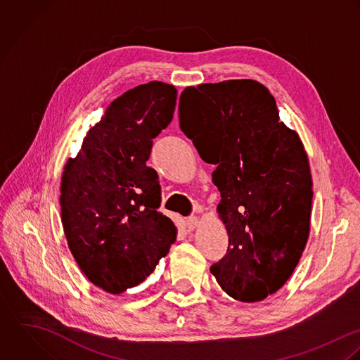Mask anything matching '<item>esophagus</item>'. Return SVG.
<instances>
[{"mask_svg":"<svg viewBox=\"0 0 360 360\" xmlns=\"http://www.w3.org/2000/svg\"><path fill=\"white\" fill-rule=\"evenodd\" d=\"M198 225H199V218H198V217L191 216L186 218V226H188V231H193Z\"/></svg>","mask_w":360,"mask_h":360,"instance_id":"esophagus-1","label":"esophagus"}]
</instances>
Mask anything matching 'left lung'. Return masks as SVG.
Instances as JSON below:
<instances>
[{"mask_svg":"<svg viewBox=\"0 0 360 360\" xmlns=\"http://www.w3.org/2000/svg\"><path fill=\"white\" fill-rule=\"evenodd\" d=\"M178 110L181 131L217 165L229 242L210 271L231 297L263 300L287 283L307 242L313 182L303 144L256 80L186 87Z\"/></svg>","mask_w":360,"mask_h":360,"instance_id":"8db88e82","label":"left lung"}]
</instances>
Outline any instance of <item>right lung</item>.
<instances>
[{
  "instance_id": "1",
  "label": "right lung",
  "mask_w": 360,
  "mask_h": 360,
  "mask_svg": "<svg viewBox=\"0 0 360 360\" xmlns=\"http://www.w3.org/2000/svg\"><path fill=\"white\" fill-rule=\"evenodd\" d=\"M175 103L176 89L162 82L125 91L64 168L60 203L68 246L87 280L105 292L141 284L176 240L175 224L157 210V171L146 164Z\"/></svg>"
}]
</instances>
